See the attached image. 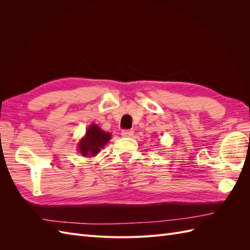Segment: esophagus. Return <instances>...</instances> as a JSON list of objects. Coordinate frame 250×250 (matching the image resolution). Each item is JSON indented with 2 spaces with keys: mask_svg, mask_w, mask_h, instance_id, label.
Returning a JSON list of instances; mask_svg holds the SVG:
<instances>
[{
  "mask_svg": "<svg viewBox=\"0 0 250 250\" xmlns=\"http://www.w3.org/2000/svg\"><path fill=\"white\" fill-rule=\"evenodd\" d=\"M121 134H122L123 138H130V137H132V135H133V131L126 129V130H123Z\"/></svg>",
  "mask_w": 250,
  "mask_h": 250,
  "instance_id": "1",
  "label": "esophagus"
}]
</instances>
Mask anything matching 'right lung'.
Segmentation results:
<instances>
[{
    "label": "right lung",
    "instance_id": "obj_1",
    "mask_svg": "<svg viewBox=\"0 0 250 250\" xmlns=\"http://www.w3.org/2000/svg\"><path fill=\"white\" fill-rule=\"evenodd\" d=\"M110 138L111 134L109 132L103 131L96 124H90L85 135L78 143V151L84 157L96 156L108 143Z\"/></svg>",
    "mask_w": 250,
    "mask_h": 250
}]
</instances>
